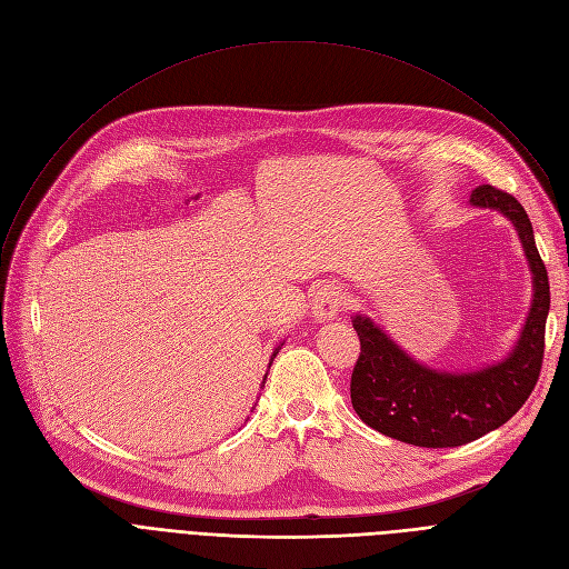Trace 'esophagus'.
Segmentation results:
<instances>
[{"label": "esophagus", "instance_id": "obj_1", "mask_svg": "<svg viewBox=\"0 0 569 569\" xmlns=\"http://www.w3.org/2000/svg\"><path fill=\"white\" fill-rule=\"evenodd\" d=\"M343 302L341 288L335 283H325L318 288V292L313 295V318L318 322H330L337 318L339 309Z\"/></svg>", "mask_w": 569, "mask_h": 569}]
</instances>
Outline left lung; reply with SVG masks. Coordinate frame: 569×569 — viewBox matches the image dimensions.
<instances>
[{"label":"left lung","instance_id":"1","mask_svg":"<svg viewBox=\"0 0 569 569\" xmlns=\"http://www.w3.org/2000/svg\"><path fill=\"white\" fill-rule=\"evenodd\" d=\"M468 202L496 209L515 226L532 274L530 309L512 350L480 369H433L417 362L369 316L352 318L362 346L350 378L352 408L371 429L417 447H459L502 427L526 403L542 369L551 292L526 209L489 184L477 187Z\"/></svg>","mask_w":569,"mask_h":569}]
</instances>
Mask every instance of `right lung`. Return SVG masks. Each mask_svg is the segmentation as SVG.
Instances as JSON below:
<instances>
[{"instance_id": "right-lung-1", "label": "right lung", "mask_w": 569, "mask_h": 569, "mask_svg": "<svg viewBox=\"0 0 569 569\" xmlns=\"http://www.w3.org/2000/svg\"><path fill=\"white\" fill-rule=\"evenodd\" d=\"M281 346H283V341H281V343L274 348V352H272V360H274V357H277V352L281 350ZM272 360H269V367H272ZM264 378H267V376H264Z\"/></svg>"}]
</instances>
